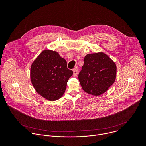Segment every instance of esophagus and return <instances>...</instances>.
Returning a JSON list of instances; mask_svg holds the SVG:
<instances>
[{"label":"esophagus","mask_w":146,"mask_h":146,"mask_svg":"<svg viewBox=\"0 0 146 146\" xmlns=\"http://www.w3.org/2000/svg\"><path fill=\"white\" fill-rule=\"evenodd\" d=\"M78 71H79V70H78V68H74V70H73V72H74V75L76 76L78 75Z\"/></svg>","instance_id":"obj_1"}]
</instances>
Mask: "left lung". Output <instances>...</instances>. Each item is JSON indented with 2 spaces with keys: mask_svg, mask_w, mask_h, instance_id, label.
<instances>
[{
  "mask_svg": "<svg viewBox=\"0 0 146 146\" xmlns=\"http://www.w3.org/2000/svg\"><path fill=\"white\" fill-rule=\"evenodd\" d=\"M79 74V80L84 90L93 96H99L114 83L116 66L104 53L87 54Z\"/></svg>",
  "mask_w": 146,
  "mask_h": 146,
  "instance_id": "8db88e82",
  "label": "left lung"
}]
</instances>
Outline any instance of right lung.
Wrapping results in <instances>:
<instances>
[{
	"mask_svg": "<svg viewBox=\"0 0 146 146\" xmlns=\"http://www.w3.org/2000/svg\"><path fill=\"white\" fill-rule=\"evenodd\" d=\"M73 71L67 67L66 61L53 50H44L33 62L31 83L36 91L49 101H56L64 94Z\"/></svg>",
	"mask_w": 146,
	"mask_h": 146,
	"instance_id": "right-lung-1",
	"label": "right lung"
}]
</instances>
